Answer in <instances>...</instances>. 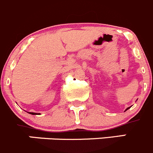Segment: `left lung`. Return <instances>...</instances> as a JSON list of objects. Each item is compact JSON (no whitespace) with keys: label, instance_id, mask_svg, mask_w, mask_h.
Wrapping results in <instances>:
<instances>
[{"label":"left lung","instance_id":"obj_1","mask_svg":"<svg viewBox=\"0 0 153 153\" xmlns=\"http://www.w3.org/2000/svg\"><path fill=\"white\" fill-rule=\"evenodd\" d=\"M130 107H131V106H130ZM130 107H128V108H126V110H128V108H130Z\"/></svg>","mask_w":153,"mask_h":153}]
</instances>
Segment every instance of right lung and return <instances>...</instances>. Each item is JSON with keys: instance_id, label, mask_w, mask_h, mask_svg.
<instances>
[{"instance_id": "right-lung-1", "label": "right lung", "mask_w": 153, "mask_h": 153, "mask_svg": "<svg viewBox=\"0 0 153 153\" xmlns=\"http://www.w3.org/2000/svg\"><path fill=\"white\" fill-rule=\"evenodd\" d=\"M29 114H33V115H36V114H41L40 113H35V112H28Z\"/></svg>"}]
</instances>
